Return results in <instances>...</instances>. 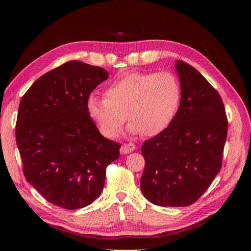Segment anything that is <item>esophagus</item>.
Segmentation results:
<instances>
[{
	"mask_svg": "<svg viewBox=\"0 0 251 251\" xmlns=\"http://www.w3.org/2000/svg\"><path fill=\"white\" fill-rule=\"evenodd\" d=\"M135 149H136V146L132 145V143H124L121 148V153L122 154L130 153L132 151H135Z\"/></svg>",
	"mask_w": 251,
	"mask_h": 251,
	"instance_id": "1",
	"label": "esophagus"
}]
</instances>
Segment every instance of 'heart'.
Instances as JSON below:
<instances>
[{
  "instance_id": "b5f03b06",
  "label": "heart",
  "mask_w": 251,
  "mask_h": 251,
  "mask_svg": "<svg viewBox=\"0 0 251 251\" xmlns=\"http://www.w3.org/2000/svg\"><path fill=\"white\" fill-rule=\"evenodd\" d=\"M105 98L90 95L88 115L101 134L115 138L126 121L131 134L155 136L172 124L182 100L179 79L170 72H134L112 82Z\"/></svg>"
}]
</instances>
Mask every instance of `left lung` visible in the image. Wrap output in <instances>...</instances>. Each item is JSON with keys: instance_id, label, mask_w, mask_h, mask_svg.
<instances>
[{"instance_id": "obj_1", "label": "left lung", "mask_w": 251, "mask_h": 251, "mask_svg": "<svg viewBox=\"0 0 251 251\" xmlns=\"http://www.w3.org/2000/svg\"><path fill=\"white\" fill-rule=\"evenodd\" d=\"M182 100L172 124L143 142L142 194L153 204L186 207L200 199L220 172L227 117L219 93L189 63L176 65Z\"/></svg>"}]
</instances>
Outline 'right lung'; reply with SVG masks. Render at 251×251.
<instances>
[{
	"mask_svg": "<svg viewBox=\"0 0 251 251\" xmlns=\"http://www.w3.org/2000/svg\"><path fill=\"white\" fill-rule=\"evenodd\" d=\"M104 69L72 60L39 77L20 100L16 142L25 178L51 204L78 209L98 199L121 143L106 139L86 101L108 78Z\"/></svg>",
	"mask_w": 251,
	"mask_h": 251,
	"instance_id": "obj_1",
	"label": "right lung"
}]
</instances>
